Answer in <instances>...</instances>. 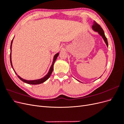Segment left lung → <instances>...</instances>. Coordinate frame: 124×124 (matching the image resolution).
<instances>
[{
  "label": "left lung",
  "mask_w": 124,
  "mask_h": 124,
  "mask_svg": "<svg viewBox=\"0 0 124 124\" xmlns=\"http://www.w3.org/2000/svg\"><path fill=\"white\" fill-rule=\"evenodd\" d=\"M92 27H93V31L98 32L99 33V34L102 37V38L103 39L104 41H105V42H106L107 46L108 47V43L107 38H106V36H105L103 30L102 29V28L101 27V26L98 23H97V22L94 21L93 22V24Z\"/></svg>",
  "instance_id": "obj_1"
}]
</instances>
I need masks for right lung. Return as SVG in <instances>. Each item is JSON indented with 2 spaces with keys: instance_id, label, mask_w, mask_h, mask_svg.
<instances>
[{
  "instance_id": "add662e5",
  "label": "right lung",
  "mask_w": 124,
  "mask_h": 124,
  "mask_svg": "<svg viewBox=\"0 0 124 124\" xmlns=\"http://www.w3.org/2000/svg\"><path fill=\"white\" fill-rule=\"evenodd\" d=\"M12 41H13V40H12V41H11V46H10V62H11V66H12V68H13V66H12V61H11V47H12ZM59 55V53H57L55 55L54 57V59H53V62H52V66H51V68L49 70V71H48V72L47 73V74L46 75V76H45L44 77H43V78H40V79H38V80H24L23 79V78H21L19 76H17V77H18V78H20V79L21 80H22L23 82H25V83H27V84H32V85H36V84H41L43 83V82H44L46 81L48 78H50V77L51 76V75L52 73V72H53V66H54V63L56 61V58H57V57H58V56ZM14 70V69H13ZM15 72V71H14ZM15 73H16H16L15 72ZM16 75H17L16 74Z\"/></svg>"
}]
</instances>
